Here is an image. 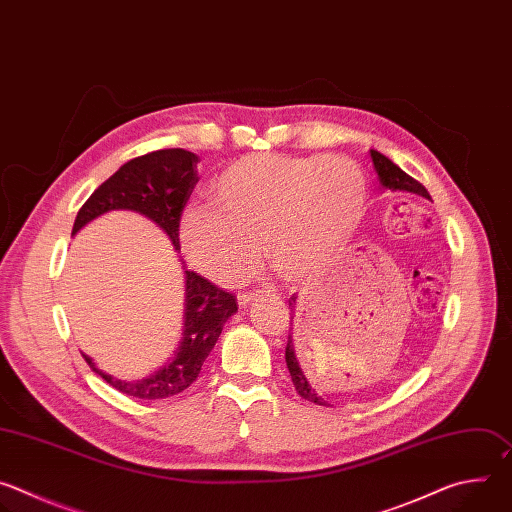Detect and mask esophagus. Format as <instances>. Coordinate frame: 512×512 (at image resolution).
Segmentation results:
<instances>
[{
	"label": "esophagus",
	"instance_id": "esophagus-1",
	"mask_svg": "<svg viewBox=\"0 0 512 512\" xmlns=\"http://www.w3.org/2000/svg\"><path fill=\"white\" fill-rule=\"evenodd\" d=\"M253 300H257V294H253V291H247V294H239V296H237V302H239L241 308L247 306V304H251Z\"/></svg>",
	"mask_w": 512,
	"mask_h": 512
}]
</instances>
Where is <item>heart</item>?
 I'll list each match as a JSON object with an SVG mask.
<instances>
[{"instance_id": "b5f03b06", "label": "heart", "mask_w": 512, "mask_h": 512, "mask_svg": "<svg viewBox=\"0 0 512 512\" xmlns=\"http://www.w3.org/2000/svg\"><path fill=\"white\" fill-rule=\"evenodd\" d=\"M212 210L182 216V249L196 271L237 283L259 265L300 281L320 271L352 237L367 208V180L344 158L249 156L208 186Z\"/></svg>"}]
</instances>
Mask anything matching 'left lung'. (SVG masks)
Masks as SVG:
<instances>
[{"label": "left lung", "mask_w": 512, "mask_h": 512, "mask_svg": "<svg viewBox=\"0 0 512 512\" xmlns=\"http://www.w3.org/2000/svg\"><path fill=\"white\" fill-rule=\"evenodd\" d=\"M371 158H373V164H375V170L379 174V180L381 184L391 190V192H411V194H417V196H423L427 200H431L429 192L425 190L423 184H419L417 180H413L409 174H405L397 164H393L387 156H383L381 152L377 150H371ZM296 304V298H291ZM294 304L289 302V306L294 308ZM285 362H287V369H289V375H291V383H294L296 391L300 397H304L306 401H312L316 405H328V401H324L316 389H312L304 369H302V350L298 346V342H294V336H287V346H285Z\"/></svg>", "instance_id": "8db88e82"}]
</instances>
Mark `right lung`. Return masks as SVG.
<instances>
[{"mask_svg": "<svg viewBox=\"0 0 512 512\" xmlns=\"http://www.w3.org/2000/svg\"><path fill=\"white\" fill-rule=\"evenodd\" d=\"M198 156L180 148L158 150L123 164L105 180L81 206L72 235H77L97 216L111 210H135L154 221L180 249L182 210L198 182ZM184 338L178 352L154 375L121 381L103 373L87 356L89 367L113 389L137 399H166L188 389L202 369L210 350L223 332L225 322L237 312V300L229 291L204 279L194 271H184Z\"/></svg>", "mask_w": 512, "mask_h": 512, "instance_id": "add662e5", "label": "right lung"}]
</instances>
